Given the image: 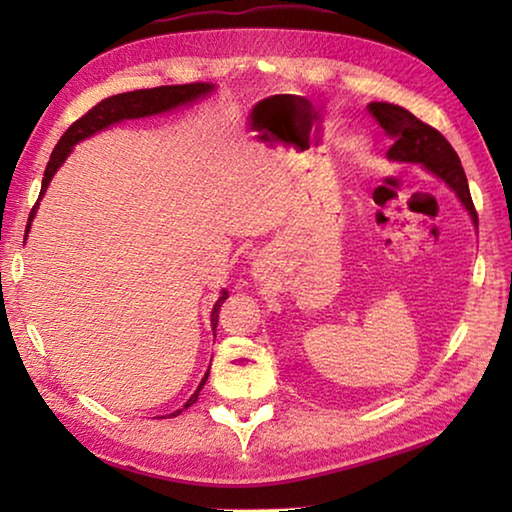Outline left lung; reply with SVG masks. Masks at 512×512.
<instances>
[{
    "label": "left lung",
    "instance_id": "1",
    "mask_svg": "<svg viewBox=\"0 0 512 512\" xmlns=\"http://www.w3.org/2000/svg\"><path fill=\"white\" fill-rule=\"evenodd\" d=\"M368 110L370 115L379 121V126L384 128L386 135L395 140L386 153L388 158L397 162L424 164V169L436 173L440 180H445V183L454 189L458 201H461L465 205V210L470 212L474 225L479 223L461 160H458L456 151L452 149V144L445 140L443 133H438L436 128L424 124V121L411 115L406 108L393 106V103L372 101Z\"/></svg>",
    "mask_w": 512,
    "mask_h": 512
}]
</instances>
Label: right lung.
<instances>
[{
	"label": "right lung",
	"instance_id": "1",
	"mask_svg": "<svg viewBox=\"0 0 512 512\" xmlns=\"http://www.w3.org/2000/svg\"><path fill=\"white\" fill-rule=\"evenodd\" d=\"M214 90V85L210 83H187V85H160V88H151V90H135V92H124V94H115V97H108L103 99L101 103H97L92 110L85 112L81 119H76L72 126L67 128L65 135L60 137L56 149L51 151V158L47 162V169H45V178H42V187H40V196L36 205H33V210L29 214V223H27V232H29V225L33 221V216H36L38 210V203L42 194L47 192L49 187V180L54 178V173L58 171L60 164L65 162V158L69 153H72L74 144H79L85 137H90L94 133L103 131V128H108L110 124H117V121H124V119H140V117H151V115H160V112H167L173 110L178 106H185V103H192L196 99L205 97V94H210ZM228 298V291L221 293V298L216 300V305L212 309V327L216 329V323H219V309ZM207 375H210V370L205 372V377L201 384H198L196 393L189 397L187 406H192L198 400V393H201V388L205 386ZM183 409L173 411L169 415H176L183 413Z\"/></svg>",
	"mask_w": 512,
	"mask_h": 512
}]
</instances>
